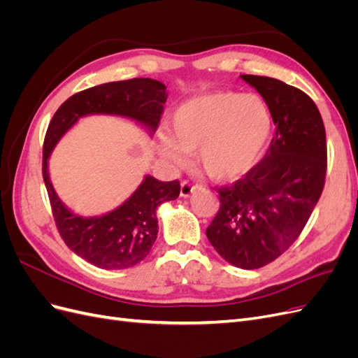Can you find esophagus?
I'll return each instance as SVG.
<instances>
[{"label":"esophagus","mask_w":358,"mask_h":358,"mask_svg":"<svg viewBox=\"0 0 358 358\" xmlns=\"http://www.w3.org/2000/svg\"><path fill=\"white\" fill-rule=\"evenodd\" d=\"M197 189L196 185H192V183L189 180H183L180 183V196L182 197H189L191 194Z\"/></svg>","instance_id":"obj_1"}]
</instances>
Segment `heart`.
I'll list each match as a JSON object with an SVG mask.
<instances>
[{
	"label": "heart",
	"instance_id": "1",
	"mask_svg": "<svg viewBox=\"0 0 358 358\" xmlns=\"http://www.w3.org/2000/svg\"><path fill=\"white\" fill-rule=\"evenodd\" d=\"M272 129V113L259 96L212 92L173 112L169 138L159 137L158 150L175 164H182L183 152H197L199 166L210 179L231 182L255 167Z\"/></svg>",
	"mask_w": 358,
	"mask_h": 358
}]
</instances>
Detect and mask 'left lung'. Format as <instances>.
I'll list each match as a JSON object with an SVG mask.
<instances>
[{
  "label": "left lung",
  "instance_id": "obj_1",
  "mask_svg": "<svg viewBox=\"0 0 358 358\" xmlns=\"http://www.w3.org/2000/svg\"><path fill=\"white\" fill-rule=\"evenodd\" d=\"M242 79L262 94L275 124L266 155L231 185L206 230L225 262L252 270L275 262L305 229L326 183V128L308 94L266 76Z\"/></svg>",
  "mask_w": 358,
  "mask_h": 358
}]
</instances>
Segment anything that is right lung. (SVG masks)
<instances>
[{"mask_svg": "<svg viewBox=\"0 0 358 358\" xmlns=\"http://www.w3.org/2000/svg\"><path fill=\"white\" fill-rule=\"evenodd\" d=\"M166 100V85L154 79L110 82L71 95L50 119L43 143V179L53 220L71 251L96 267L128 268L146 258L158 234L157 208L179 197L180 183L178 179L161 182L146 176L133 196L117 209L96 218H82L57 197L49 179L48 158L58 140L85 115H122L155 131L164 113Z\"/></svg>", "mask_w": 358, "mask_h": 358, "instance_id": "right-lung-1", "label": "right lung"}]
</instances>
